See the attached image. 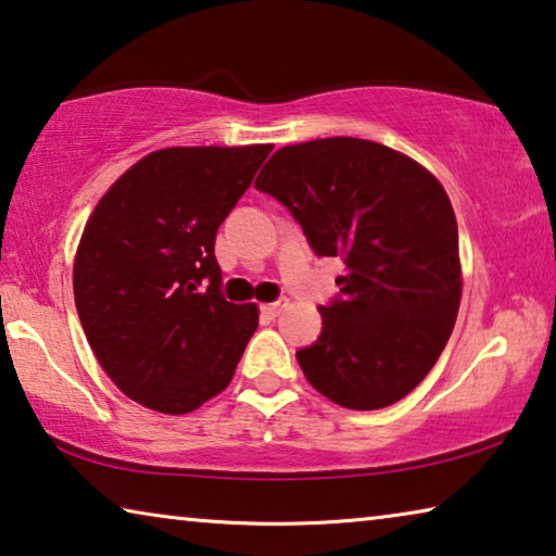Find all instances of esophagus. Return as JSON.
I'll use <instances>...</instances> for the list:
<instances>
[{"mask_svg": "<svg viewBox=\"0 0 556 556\" xmlns=\"http://www.w3.org/2000/svg\"><path fill=\"white\" fill-rule=\"evenodd\" d=\"M287 299H279V302H271V304H262V314L269 316V319H275V316H279L281 312L287 309Z\"/></svg>", "mask_w": 556, "mask_h": 556, "instance_id": "34e87169", "label": "esophagus"}]
</instances>
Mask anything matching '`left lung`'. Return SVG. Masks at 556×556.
<instances>
[{
  "label": "left lung",
  "instance_id": "8db88e82",
  "mask_svg": "<svg viewBox=\"0 0 556 556\" xmlns=\"http://www.w3.org/2000/svg\"><path fill=\"white\" fill-rule=\"evenodd\" d=\"M296 217L319 257H341V296L296 361L351 410L408 395L451 339L463 296L457 223L433 173L389 146L319 138L285 146L254 180Z\"/></svg>",
  "mask_w": 556,
  "mask_h": 556
}]
</instances>
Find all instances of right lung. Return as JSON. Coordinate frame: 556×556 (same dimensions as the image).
<instances>
[{
  "mask_svg": "<svg viewBox=\"0 0 556 556\" xmlns=\"http://www.w3.org/2000/svg\"><path fill=\"white\" fill-rule=\"evenodd\" d=\"M269 151L163 148L93 207L74 260L76 312L130 401L182 416L230 386L260 309L219 294L215 237Z\"/></svg>",
  "mask_w": 556,
  "mask_h": 556,
  "instance_id": "right-lung-1",
  "label": "right lung"
}]
</instances>
